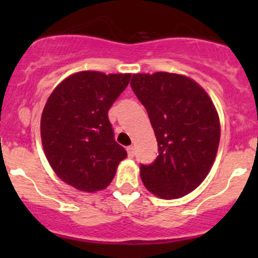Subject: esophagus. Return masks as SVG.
<instances>
[{
	"label": "esophagus",
	"instance_id": "1",
	"mask_svg": "<svg viewBox=\"0 0 258 258\" xmlns=\"http://www.w3.org/2000/svg\"><path fill=\"white\" fill-rule=\"evenodd\" d=\"M127 153H128L130 158H134V156H135L134 146H130V147H127Z\"/></svg>",
	"mask_w": 258,
	"mask_h": 258
}]
</instances>
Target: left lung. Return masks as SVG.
Here are the masks:
<instances>
[{
	"label": "left lung",
	"mask_w": 258,
	"mask_h": 258,
	"mask_svg": "<svg viewBox=\"0 0 258 258\" xmlns=\"http://www.w3.org/2000/svg\"><path fill=\"white\" fill-rule=\"evenodd\" d=\"M131 87L150 117L158 156L141 165L146 188L161 199H179L209 175L221 136L212 100L194 80L177 74H136Z\"/></svg>",
	"instance_id": "obj_1"
}]
</instances>
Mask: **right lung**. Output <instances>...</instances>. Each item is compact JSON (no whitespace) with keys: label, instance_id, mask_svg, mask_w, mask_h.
I'll return each mask as SVG.
<instances>
[{"label":"right lung","instance_id":"add662e5","mask_svg":"<svg viewBox=\"0 0 258 258\" xmlns=\"http://www.w3.org/2000/svg\"><path fill=\"white\" fill-rule=\"evenodd\" d=\"M131 75L82 71L53 90L41 117L43 151L54 173L85 192L106 188L127 157L114 141L108 110Z\"/></svg>","mask_w":258,"mask_h":258}]
</instances>
